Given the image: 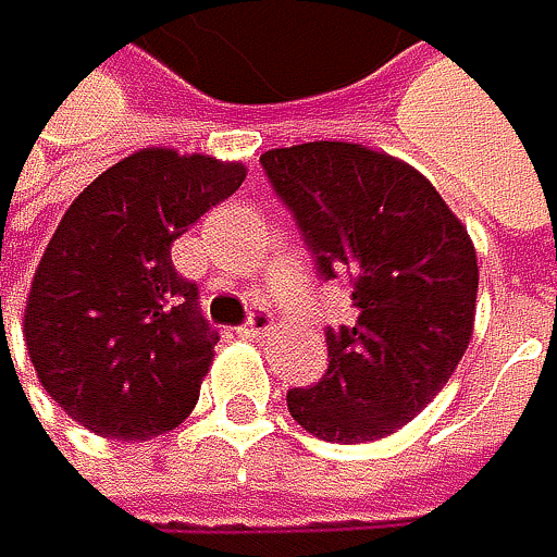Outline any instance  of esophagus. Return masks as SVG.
<instances>
[{
    "label": "esophagus",
    "instance_id": "esophagus-1",
    "mask_svg": "<svg viewBox=\"0 0 557 557\" xmlns=\"http://www.w3.org/2000/svg\"><path fill=\"white\" fill-rule=\"evenodd\" d=\"M270 331H273V317H270L267 310H253V313H250V320L240 327V334H244V337H250V341L267 337Z\"/></svg>",
    "mask_w": 557,
    "mask_h": 557
}]
</instances>
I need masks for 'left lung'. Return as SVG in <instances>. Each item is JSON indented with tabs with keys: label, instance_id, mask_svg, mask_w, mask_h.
<instances>
[{
	"label": "left lung",
	"instance_id": "1",
	"mask_svg": "<svg viewBox=\"0 0 557 557\" xmlns=\"http://www.w3.org/2000/svg\"><path fill=\"white\" fill-rule=\"evenodd\" d=\"M260 163L320 276H347L357 307L354 327L327 331V374L287 391L290 418L324 441H381L428 408L471 344L468 226L424 173L371 146L317 139L267 149Z\"/></svg>",
	"mask_w": 557,
	"mask_h": 557
}]
</instances>
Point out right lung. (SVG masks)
<instances>
[{"mask_svg":"<svg viewBox=\"0 0 557 557\" xmlns=\"http://www.w3.org/2000/svg\"><path fill=\"white\" fill-rule=\"evenodd\" d=\"M244 180V163L146 146L62 213L33 273L23 337L46 394L86 431L149 441L197 408L220 337L170 250Z\"/></svg>","mask_w":557,"mask_h":557,"instance_id":"obj_1","label":"right lung"}]
</instances>
